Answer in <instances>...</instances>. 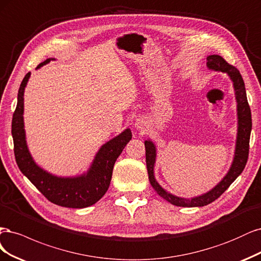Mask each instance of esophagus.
<instances>
[{"label": "esophagus", "instance_id": "34e87169", "mask_svg": "<svg viewBox=\"0 0 261 261\" xmlns=\"http://www.w3.org/2000/svg\"><path fill=\"white\" fill-rule=\"evenodd\" d=\"M134 125H136V128L139 130V131H144L146 129V120L143 119V118H140L138 119L136 122H134Z\"/></svg>", "mask_w": 261, "mask_h": 261}]
</instances>
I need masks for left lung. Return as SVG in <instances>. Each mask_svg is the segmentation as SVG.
<instances>
[{
    "label": "left lung",
    "mask_w": 261,
    "mask_h": 261,
    "mask_svg": "<svg viewBox=\"0 0 261 261\" xmlns=\"http://www.w3.org/2000/svg\"><path fill=\"white\" fill-rule=\"evenodd\" d=\"M206 66L208 70L224 72L228 75L232 82L235 102H237V118H238V129L237 139H235L234 155L231 166L228 172L223 178L218 182L216 186L208 192L193 197H181L176 196L172 193L165 190L159 184L155 178V164L157 158V147L155 143L147 139L144 141L145 155H146V167L148 179L150 186L157 192V194L169 201L170 204L179 207H203L210 203H213L219 197L222 193L228 189L235 179L242 173L245 168L248 158L249 150V138L251 132V113L247 102L245 85L240 71L235 67L229 65L219 55H209L207 56Z\"/></svg>",
    "instance_id": "obj_1"
}]
</instances>
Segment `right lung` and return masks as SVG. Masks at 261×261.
<instances>
[{
    "label": "right lung",
    "instance_id": "add662e5",
    "mask_svg": "<svg viewBox=\"0 0 261 261\" xmlns=\"http://www.w3.org/2000/svg\"><path fill=\"white\" fill-rule=\"evenodd\" d=\"M55 58H47L37 69ZM31 72H28L18 90L17 106L12 120L14 153L20 171L49 201L63 207L86 208L95 204L107 192L114 165L132 138L129 128L107 141L98 148L88 170L78 175L62 176L48 172L33 159L26 138L23 121V94Z\"/></svg>",
    "mask_w": 261,
    "mask_h": 261
}]
</instances>
